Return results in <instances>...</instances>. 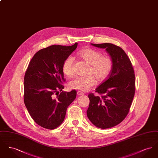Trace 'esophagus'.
<instances>
[{
	"mask_svg": "<svg viewBox=\"0 0 158 158\" xmlns=\"http://www.w3.org/2000/svg\"><path fill=\"white\" fill-rule=\"evenodd\" d=\"M77 94L78 95H83V93H82V92H80V91H77Z\"/></svg>",
	"mask_w": 158,
	"mask_h": 158,
	"instance_id": "34e87169",
	"label": "esophagus"
}]
</instances>
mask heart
<instances>
[{
	"label": "heart",
	"instance_id": "b5f03b06",
	"mask_svg": "<svg viewBox=\"0 0 158 158\" xmlns=\"http://www.w3.org/2000/svg\"><path fill=\"white\" fill-rule=\"evenodd\" d=\"M79 56L91 65L90 73H93L99 81H104L110 75L113 68V60L108 56H102L100 52L91 48L84 49L80 52ZM74 58L69 56L64 61L63 72L66 75L70 76L74 73ZM97 85V80L93 76L88 77L77 76L72 79L69 86L71 89L85 92Z\"/></svg>",
	"mask_w": 158,
	"mask_h": 158
}]
</instances>
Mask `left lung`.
Returning <instances> with one entry per match:
<instances>
[{
	"label": "left lung",
	"instance_id": "obj_1",
	"mask_svg": "<svg viewBox=\"0 0 158 158\" xmlns=\"http://www.w3.org/2000/svg\"><path fill=\"white\" fill-rule=\"evenodd\" d=\"M90 44L105 49L113 60V68L107 79L95 89L102 95H88L90 102L87 116L97 127H113L124 120L131 105L135 93L134 70L120 47L111 43Z\"/></svg>",
	"mask_w": 158,
	"mask_h": 158
}]
</instances>
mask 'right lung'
<instances>
[{
    "label": "right lung",
    "mask_w": 158,
    "mask_h": 158,
    "mask_svg": "<svg viewBox=\"0 0 158 158\" xmlns=\"http://www.w3.org/2000/svg\"><path fill=\"white\" fill-rule=\"evenodd\" d=\"M77 46V43L71 46L51 45L39 50L29 63L24 77V103L32 118L42 127H58L76 97L75 90L60 94L59 90L64 88V61Z\"/></svg>",
    "instance_id": "add662e5"
}]
</instances>
